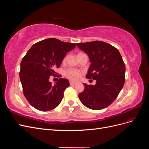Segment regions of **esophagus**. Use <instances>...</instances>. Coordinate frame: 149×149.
<instances>
[{"instance_id": "1", "label": "esophagus", "mask_w": 149, "mask_h": 149, "mask_svg": "<svg viewBox=\"0 0 149 149\" xmlns=\"http://www.w3.org/2000/svg\"><path fill=\"white\" fill-rule=\"evenodd\" d=\"M70 85H74L75 84H76V82L73 81H70Z\"/></svg>"}]
</instances>
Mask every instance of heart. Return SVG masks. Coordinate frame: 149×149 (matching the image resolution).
<instances>
[{"label":"heart","mask_w":149,"mask_h":149,"mask_svg":"<svg viewBox=\"0 0 149 149\" xmlns=\"http://www.w3.org/2000/svg\"><path fill=\"white\" fill-rule=\"evenodd\" d=\"M81 53H79L78 55ZM65 61V58H64L63 60V61ZM81 74V72L79 70L76 69H73V68L68 70L65 72V76L68 78H69L71 80H76L79 79L80 78Z\"/></svg>","instance_id":"heart-1"}]
</instances>
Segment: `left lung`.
Listing matches in <instances>:
<instances>
[{
	"instance_id": "8db88e82",
	"label": "left lung",
	"mask_w": 149,
	"mask_h": 149,
	"mask_svg": "<svg viewBox=\"0 0 149 149\" xmlns=\"http://www.w3.org/2000/svg\"><path fill=\"white\" fill-rule=\"evenodd\" d=\"M91 62L86 77L96 79L95 85H84L79 99L89 109L100 110L109 106L125 83V66L119 50L101 41L77 43Z\"/></svg>"
}]
</instances>
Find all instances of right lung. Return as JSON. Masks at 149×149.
Segmentation results:
<instances>
[{
	"mask_svg": "<svg viewBox=\"0 0 149 149\" xmlns=\"http://www.w3.org/2000/svg\"><path fill=\"white\" fill-rule=\"evenodd\" d=\"M76 46V43L48 38L34 44L23 58L20 79L25 98L35 109L51 111L60 104L69 81L60 78L53 85L49 76L55 74V70L60 66L67 52Z\"/></svg>",
	"mask_w": 149,
	"mask_h": 149,
	"instance_id": "1",
	"label": "right lung"
}]
</instances>
